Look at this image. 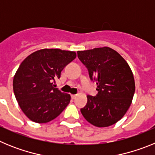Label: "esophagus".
<instances>
[{
  "label": "esophagus",
  "mask_w": 155,
  "mask_h": 155,
  "mask_svg": "<svg viewBox=\"0 0 155 155\" xmlns=\"http://www.w3.org/2000/svg\"><path fill=\"white\" fill-rule=\"evenodd\" d=\"M76 97H77V94H71V98H73V99H74Z\"/></svg>",
  "instance_id": "34e87169"
}]
</instances>
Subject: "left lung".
Here are the masks:
<instances>
[{"label": "left lung", "instance_id": "left-lung-1", "mask_svg": "<svg viewBox=\"0 0 155 155\" xmlns=\"http://www.w3.org/2000/svg\"><path fill=\"white\" fill-rule=\"evenodd\" d=\"M78 57L96 81V96L87 95V105L81 109L88 123L97 127L113 125L121 120L132 102L135 81L127 61L112 48H94L78 51Z\"/></svg>", "mask_w": 155, "mask_h": 155}]
</instances>
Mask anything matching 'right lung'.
<instances>
[{"label": "right lung", "instance_id": "1", "mask_svg": "<svg viewBox=\"0 0 155 155\" xmlns=\"http://www.w3.org/2000/svg\"><path fill=\"white\" fill-rule=\"evenodd\" d=\"M76 56L74 51L42 49L31 53L20 64L14 76L13 90L19 106L30 120L46 124L68 106L71 95L53 87V82Z\"/></svg>", "mask_w": 155, "mask_h": 155}]
</instances>
